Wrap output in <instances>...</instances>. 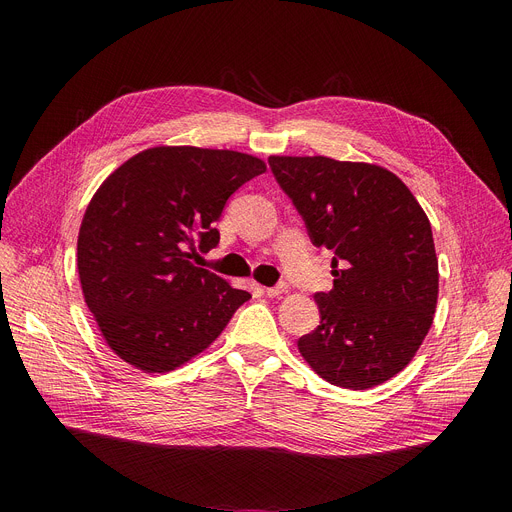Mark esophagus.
Instances as JSON below:
<instances>
[{"label":"esophagus","mask_w":512,"mask_h":512,"mask_svg":"<svg viewBox=\"0 0 512 512\" xmlns=\"http://www.w3.org/2000/svg\"><path fill=\"white\" fill-rule=\"evenodd\" d=\"M286 284H278V286H270V288H263V292L267 294V297H280V294H284L286 292Z\"/></svg>","instance_id":"esophagus-1"}]
</instances>
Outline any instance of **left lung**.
<instances>
[{
    "mask_svg": "<svg viewBox=\"0 0 512 512\" xmlns=\"http://www.w3.org/2000/svg\"><path fill=\"white\" fill-rule=\"evenodd\" d=\"M272 172L315 247L334 253V288L299 353L326 382L367 390L405 369L432 328L438 257L432 226L390 170L324 155H272Z\"/></svg>",
    "mask_w": 512,
    "mask_h": 512,
    "instance_id": "1",
    "label": "left lung"
}]
</instances>
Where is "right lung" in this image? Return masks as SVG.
Segmentation results:
<instances>
[{"label":"right lung","mask_w":512,"mask_h":512,"mask_svg":"<svg viewBox=\"0 0 512 512\" xmlns=\"http://www.w3.org/2000/svg\"><path fill=\"white\" fill-rule=\"evenodd\" d=\"M267 170L230 149L159 145L97 188L78 230L85 303L112 351L145 373H168L222 334L247 290L195 265L220 242L228 197Z\"/></svg>","instance_id":"1"}]
</instances>
